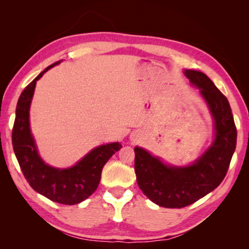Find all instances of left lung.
<instances>
[{
    "instance_id": "8db88e82",
    "label": "left lung",
    "mask_w": 249,
    "mask_h": 249,
    "mask_svg": "<svg viewBox=\"0 0 249 249\" xmlns=\"http://www.w3.org/2000/svg\"><path fill=\"white\" fill-rule=\"evenodd\" d=\"M200 89L214 120L215 137L205 153L187 167L165 165L141 147H135V174L138 187L154 203L163 208H184L217 188L225 178L236 148L237 130L226 96L208 75L184 70Z\"/></svg>"
}]
</instances>
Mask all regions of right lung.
<instances>
[{
    "label": "right lung",
    "instance_id": "right-lung-1",
    "mask_svg": "<svg viewBox=\"0 0 249 249\" xmlns=\"http://www.w3.org/2000/svg\"><path fill=\"white\" fill-rule=\"evenodd\" d=\"M59 62L47 67L20 94L16 105L12 144L25 179L34 190L57 203L73 205L88 199L96 190L104 165L122 145L116 142L96 147L67 169L50 167L43 161L29 127V107L37 80Z\"/></svg>",
    "mask_w": 249,
    "mask_h": 249
}]
</instances>
